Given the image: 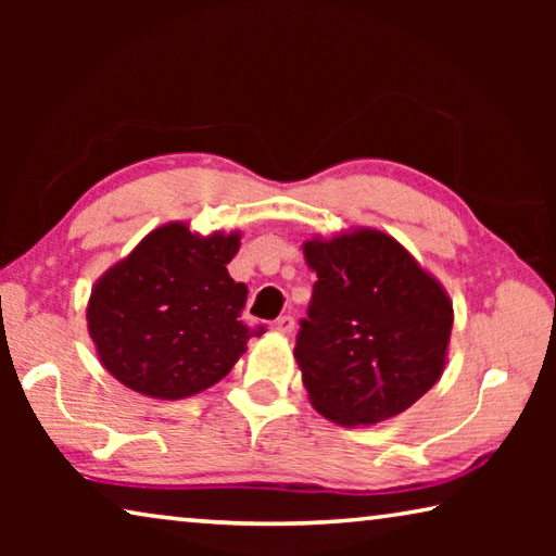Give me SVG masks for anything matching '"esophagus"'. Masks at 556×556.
I'll return each instance as SVG.
<instances>
[{"mask_svg": "<svg viewBox=\"0 0 556 556\" xmlns=\"http://www.w3.org/2000/svg\"><path fill=\"white\" fill-rule=\"evenodd\" d=\"M271 331L281 333V336H289L291 331H294V318H291V316H279L277 321H271Z\"/></svg>", "mask_w": 556, "mask_h": 556, "instance_id": "1", "label": "esophagus"}]
</instances>
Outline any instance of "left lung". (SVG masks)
<instances>
[{
  "label": "left lung",
  "mask_w": 556,
  "mask_h": 556,
  "mask_svg": "<svg viewBox=\"0 0 556 556\" xmlns=\"http://www.w3.org/2000/svg\"><path fill=\"white\" fill-rule=\"evenodd\" d=\"M301 250L318 277L294 348L308 402L341 427L397 417L446 368L448 291L375 228L314 235Z\"/></svg>",
  "instance_id": "obj_1"
}]
</instances>
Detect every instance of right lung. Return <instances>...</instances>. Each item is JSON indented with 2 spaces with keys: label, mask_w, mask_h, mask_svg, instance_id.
Masks as SVG:
<instances>
[{
  "label": "right lung",
  "mask_w": 556,
  "mask_h": 556,
  "mask_svg": "<svg viewBox=\"0 0 556 556\" xmlns=\"http://www.w3.org/2000/svg\"><path fill=\"white\" fill-rule=\"evenodd\" d=\"M240 230L164 223L92 285L86 318L102 368L154 400L213 388L248 351V287L228 275ZM255 333H262V328Z\"/></svg>",
  "instance_id": "right-lung-1"
}]
</instances>
